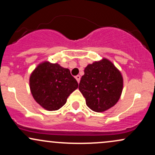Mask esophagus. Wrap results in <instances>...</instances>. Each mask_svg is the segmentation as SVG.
Listing matches in <instances>:
<instances>
[{"label": "esophagus", "mask_w": 155, "mask_h": 155, "mask_svg": "<svg viewBox=\"0 0 155 155\" xmlns=\"http://www.w3.org/2000/svg\"><path fill=\"white\" fill-rule=\"evenodd\" d=\"M75 78H76V81H78V83H79V81H80V79H81V76H80L79 75H77V76H75Z\"/></svg>", "instance_id": "1"}]
</instances>
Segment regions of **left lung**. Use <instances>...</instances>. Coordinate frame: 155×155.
I'll list each match as a JSON object with an SVG mask.
<instances>
[{"label":"left lung","mask_w":155,"mask_h":155,"mask_svg":"<svg viewBox=\"0 0 155 155\" xmlns=\"http://www.w3.org/2000/svg\"><path fill=\"white\" fill-rule=\"evenodd\" d=\"M79 90L90 109L104 112L120 100L123 90V78L109 60L103 58L85 68Z\"/></svg>","instance_id":"left-lung-1"}]
</instances>
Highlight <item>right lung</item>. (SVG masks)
I'll use <instances>...</instances> for the list:
<instances>
[{
    "instance_id": "obj_1",
    "label": "right lung",
    "mask_w": 155,
    "mask_h": 155,
    "mask_svg": "<svg viewBox=\"0 0 155 155\" xmlns=\"http://www.w3.org/2000/svg\"><path fill=\"white\" fill-rule=\"evenodd\" d=\"M30 89L34 100L47 111H56L65 104L78 82L68 68L44 61L31 73Z\"/></svg>"
}]
</instances>
